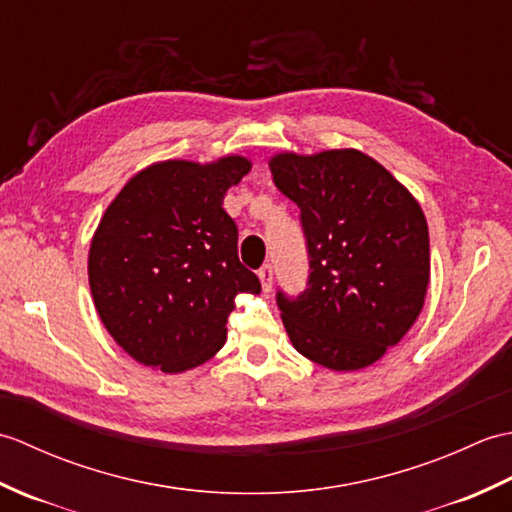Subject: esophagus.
I'll return each instance as SVG.
<instances>
[{
    "label": "esophagus",
    "mask_w": 512,
    "mask_h": 512,
    "mask_svg": "<svg viewBox=\"0 0 512 512\" xmlns=\"http://www.w3.org/2000/svg\"><path fill=\"white\" fill-rule=\"evenodd\" d=\"M259 281H262V288H264V292H270L273 290V266H262L259 268Z\"/></svg>",
    "instance_id": "obj_1"
}]
</instances>
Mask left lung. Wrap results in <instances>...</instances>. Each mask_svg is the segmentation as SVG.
<instances>
[{
    "instance_id": "1",
    "label": "left lung",
    "mask_w": 512,
    "mask_h": 512,
    "mask_svg": "<svg viewBox=\"0 0 512 512\" xmlns=\"http://www.w3.org/2000/svg\"><path fill=\"white\" fill-rule=\"evenodd\" d=\"M277 189L301 209L310 277L277 292L292 345L317 365L356 372L383 358L427 297L429 226L405 184L358 149L275 154Z\"/></svg>"
}]
</instances>
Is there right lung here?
Instances as JSON below:
<instances>
[{
	"mask_svg": "<svg viewBox=\"0 0 512 512\" xmlns=\"http://www.w3.org/2000/svg\"><path fill=\"white\" fill-rule=\"evenodd\" d=\"M253 162L162 160L138 171L96 226L88 275L94 308L123 350L147 367L180 374L226 341L239 292L259 295L239 264L226 191Z\"/></svg>",
	"mask_w": 512,
	"mask_h": 512,
	"instance_id": "add662e5",
	"label": "right lung"
}]
</instances>
